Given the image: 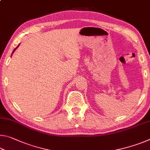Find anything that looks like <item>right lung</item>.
Wrapping results in <instances>:
<instances>
[{
	"instance_id": "obj_1",
	"label": "right lung",
	"mask_w": 150,
	"mask_h": 150,
	"mask_svg": "<svg viewBox=\"0 0 150 150\" xmlns=\"http://www.w3.org/2000/svg\"><path fill=\"white\" fill-rule=\"evenodd\" d=\"M19 45H20V44H18V46H17V47H16V48H15V49H14V50H13V52H12V54H13V53L14 52V51H15V50H16L17 49V48H18V46H19Z\"/></svg>"
}]
</instances>
